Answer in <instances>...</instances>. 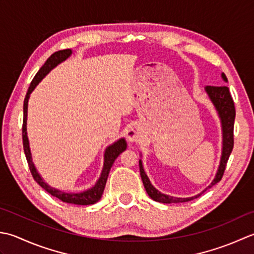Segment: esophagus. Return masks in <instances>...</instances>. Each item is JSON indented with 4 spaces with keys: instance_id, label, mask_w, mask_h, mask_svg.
I'll return each instance as SVG.
<instances>
[{
    "instance_id": "34e87169",
    "label": "esophagus",
    "mask_w": 254,
    "mask_h": 254,
    "mask_svg": "<svg viewBox=\"0 0 254 254\" xmlns=\"http://www.w3.org/2000/svg\"><path fill=\"white\" fill-rule=\"evenodd\" d=\"M126 137L129 142H138L142 137L141 127L139 126L138 124H131V125L127 128Z\"/></svg>"
}]
</instances>
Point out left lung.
I'll return each mask as SVG.
<instances>
[{
  "mask_svg": "<svg viewBox=\"0 0 254 254\" xmlns=\"http://www.w3.org/2000/svg\"><path fill=\"white\" fill-rule=\"evenodd\" d=\"M221 79L224 82H228L227 76L225 73H221ZM205 92L208 95L210 102L213 103L215 110L218 114V117L221 124V132H222V148H221V157L220 162L218 165V170H217L216 175L211 183L207 186L204 190H201L197 195H194L192 197H174V196H170L167 194H163L158 190L150 182L149 178L147 177L146 172L143 170V165L141 159L139 160V169H140V175L144 189H146L148 195L153 200L159 201V203L163 204H171V203H184V201H190L196 197H198L203 194L205 190L210 189L221 180L222 175L225 172V168L227 161H228L230 153L234 148V124H235V117H236V110L235 104L232 101V97L230 95L229 89L226 85L221 86H205Z\"/></svg>",
  "mask_w": 254,
  "mask_h": 254,
  "instance_id": "8db88e82",
  "label": "left lung"
}]
</instances>
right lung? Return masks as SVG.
<instances>
[{"instance_id":"1","label":"right lung","mask_w":254,"mask_h":254,"mask_svg":"<svg viewBox=\"0 0 254 254\" xmlns=\"http://www.w3.org/2000/svg\"><path fill=\"white\" fill-rule=\"evenodd\" d=\"M71 55H72L71 49L59 50V51H57V53L51 55L47 59V61L45 62V64L39 69L37 74H36L33 79L32 83H30V86L28 87V91H27V94H26V96H25L24 107H23V110H24L23 146H24V152H25L26 159H27L30 172H32L34 180L41 186V188L47 190L49 194L55 196V197L59 198L62 201H64V203L74 204V205H92V204H95L96 201L101 199L102 194H103V192H104V189H105L108 173H110V170L112 168L113 163L115 162L116 158L120 156L123 151H125L127 148V142L125 140V138L118 139L117 141L113 142L105 149L104 164H103V169H102L100 178H98V180L96 181L94 186H92V188L89 190H83V192L68 193V192H64V190H60L59 189L53 188V186H50L48 183H46L44 179L41 178V175L39 174V172L37 171V169H36L35 164L33 162L32 151H30L29 140H28V136H27V113H28V101L30 97V93L35 90V87L40 83L41 80H43L51 70L55 69L57 65L61 64V62L65 61Z\"/></svg>"}]
</instances>
